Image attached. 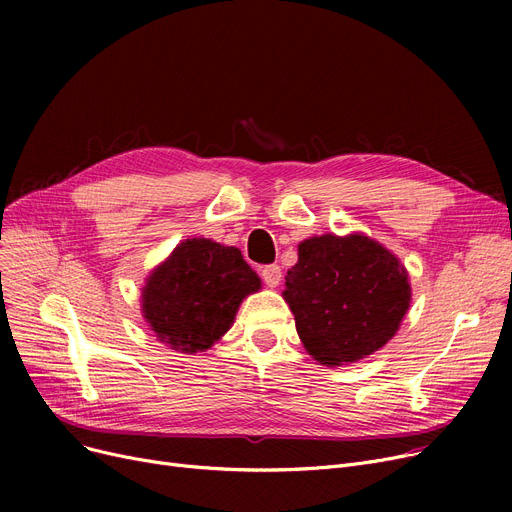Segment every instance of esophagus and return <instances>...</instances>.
Returning <instances> with one entry per match:
<instances>
[{
  "label": "esophagus",
  "instance_id": "1",
  "mask_svg": "<svg viewBox=\"0 0 512 512\" xmlns=\"http://www.w3.org/2000/svg\"><path fill=\"white\" fill-rule=\"evenodd\" d=\"M261 278H263V282H265L267 286L276 288V286L280 284V280H282L280 265H265L263 270H261Z\"/></svg>",
  "mask_w": 512,
  "mask_h": 512
}]
</instances>
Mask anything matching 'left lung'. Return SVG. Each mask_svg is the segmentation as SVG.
<instances>
[{
  "instance_id": "8db88e82",
  "label": "left lung",
  "mask_w": 512,
  "mask_h": 512,
  "mask_svg": "<svg viewBox=\"0 0 512 512\" xmlns=\"http://www.w3.org/2000/svg\"><path fill=\"white\" fill-rule=\"evenodd\" d=\"M282 297L305 351L319 365H351L386 346L411 305L407 267L363 232L299 245Z\"/></svg>"
}]
</instances>
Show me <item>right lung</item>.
<instances>
[{
    "label": "right lung",
    "mask_w": 512,
    "mask_h": 512,
    "mask_svg": "<svg viewBox=\"0 0 512 512\" xmlns=\"http://www.w3.org/2000/svg\"><path fill=\"white\" fill-rule=\"evenodd\" d=\"M259 290L261 278L236 247L186 238L147 276L141 313L159 342L197 355L222 340L240 303Z\"/></svg>",
    "instance_id": "add662e5"
}]
</instances>
